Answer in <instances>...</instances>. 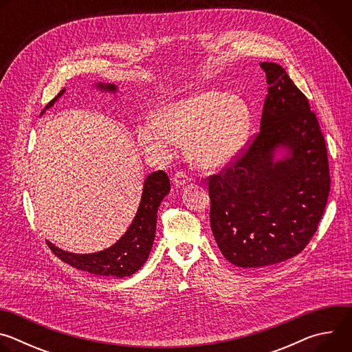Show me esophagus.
<instances>
[{
	"mask_svg": "<svg viewBox=\"0 0 352 352\" xmlns=\"http://www.w3.org/2000/svg\"><path fill=\"white\" fill-rule=\"evenodd\" d=\"M189 181H190L189 175H186L184 171H177L173 177V182H174L175 186H182V185L188 184Z\"/></svg>",
	"mask_w": 352,
	"mask_h": 352,
	"instance_id": "34e87169",
	"label": "esophagus"
}]
</instances>
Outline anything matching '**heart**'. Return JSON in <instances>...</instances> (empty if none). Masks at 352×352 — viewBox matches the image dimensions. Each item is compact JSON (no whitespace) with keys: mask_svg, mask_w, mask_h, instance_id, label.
I'll list each match as a JSON object with an SVG mask.
<instances>
[{"mask_svg":"<svg viewBox=\"0 0 352 352\" xmlns=\"http://www.w3.org/2000/svg\"><path fill=\"white\" fill-rule=\"evenodd\" d=\"M249 110L236 96L208 89L164 104L136 129L146 153L168 157L175 143H186L190 160L202 168L226 166L242 146Z\"/></svg>","mask_w":352,"mask_h":352,"instance_id":"b5f03b06","label":"heart"}]
</instances>
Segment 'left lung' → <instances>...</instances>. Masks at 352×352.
Returning <instances> with one entry per match:
<instances>
[{
  "mask_svg": "<svg viewBox=\"0 0 352 352\" xmlns=\"http://www.w3.org/2000/svg\"><path fill=\"white\" fill-rule=\"evenodd\" d=\"M261 67L269 85L261 131L236 160L208 178L214 239L228 262L248 269L302 252L330 192L326 142L307 96L281 65ZM277 146L289 157L273 162Z\"/></svg>",
  "mask_w": 352,
  "mask_h": 352,
  "instance_id": "8db88e82",
  "label": "left lung"
}]
</instances>
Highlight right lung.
<instances>
[{"mask_svg":"<svg viewBox=\"0 0 352 352\" xmlns=\"http://www.w3.org/2000/svg\"><path fill=\"white\" fill-rule=\"evenodd\" d=\"M97 87L117 91V86L111 83H98ZM64 91L65 90L63 89L57 97L45 106V109L52 107ZM168 192L170 179L164 171H155L150 174L144 179L140 204L129 228L113 246L102 250V252L79 255L65 252L52 242H47V245L57 258L78 270L106 277H129L136 273L148 258L156 236L157 209Z\"/></svg>","mask_w":352,"mask_h":352,"instance_id":"obj_1","label":"right lung"}]
</instances>
